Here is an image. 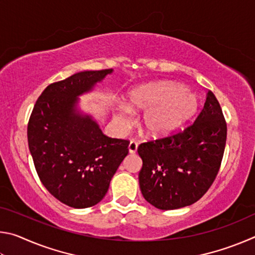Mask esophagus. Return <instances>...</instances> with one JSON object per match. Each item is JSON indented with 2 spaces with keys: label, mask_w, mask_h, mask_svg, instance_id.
<instances>
[{
  "label": "esophagus",
  "mask_w": 255,
  "mask_h": 255,
  "mask_svg": "<svg viewBox=\"0 0 255 255\" xmlns=\"http://www.w3.org/2000/svg\"><path fill=\"white\" fill-rule=\"evenodd\" d=\"M137 147H138L137 141H135V140H131L130 143H129V146H128L129 153H130V154H135V153L137 152Z\"/></svg>",
  "instance_id": "obj_1"
}]
</instances>
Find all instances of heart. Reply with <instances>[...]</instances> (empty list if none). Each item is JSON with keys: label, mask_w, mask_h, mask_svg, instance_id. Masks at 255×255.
Returning <instances> with one entry per match:
<instances>
[{"label": "heart", "mask_w": 255, "mask_h": 255, "mask_svg": "<svg viewBox=\"0 0 255 255\" xmlns=\"http://www.w3.org/2000/svg\"><path fill=\"white\" fill-rule=\"evenodd\" d=\"M128 102H119L115 120L122 129L132 124V110L144 111L141 127L146 135H170L191 119L199 109V99L182 84L174 82L141 85L131 90Z\"/></svg>", "instance_id": "b5f03b06"}]
</instances>
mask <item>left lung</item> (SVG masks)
Segmentation results:
<instances>
[{
  "mask_svg": "<svg viewBox=\"0 0 255 255\" xmlns=\"http://www.w3.org/2000/svg\"><path fill=\"white\" fill-rule=\"evenodd\" d=\"M226 136L221 105L208 91L192 125L138 146L143 159L138 179L145 200L162 210L179 209L199 200L218 174Z\"/></svg>",
  "mask_w": 255,
  "mask_h": 255,
  "instance_id": "obj_1",
  "label": "left lung"
}]
</instances>
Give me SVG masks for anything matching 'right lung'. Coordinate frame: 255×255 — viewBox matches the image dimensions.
<instances>
[{"mask_svg":"<svg viewBox=\"0 0 255 255\" xmlns=\"http://www.w3.org/2000/svg\"><path fill=\"white\" fill-rule=\"evenodd\" d=\"M111 73L84 71L51 83L29 119L28 144L38 176L56 199L73 208L100 202L128 155V140L106 136L76 108L79 97Z\"/></svg>","mask_w":255,"mask_h":255,"instance_id":"obj_1","label":"right lung"}]
</instances>
